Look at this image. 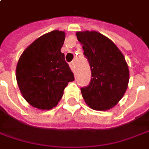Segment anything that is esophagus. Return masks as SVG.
Here are the masks:
<instances>
[{
	"mask_svg": "<svg viewBox=\"0 0 149 149\" xmlns=\"http://www.w3.org/2000/svg\"><path fill=\"white\" fill-rule=\"evenodd\" d=\"M69 67L70 68H71V70L74 72H75V63L74 62H72V63H69Z\"/></svg>",
	"mask_w": 149,
	"mask_h": 149,
	"instance_id": "1",
	"label": "esophagus"
}]
</instances>
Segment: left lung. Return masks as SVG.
<instances>
[{
	"label": "left lung",
	"mask_w": 149,
	"mask_h": 149,
	"mask_svg": "<svg viewBox=\"0 0 149 149\" xmlns=\"http://www.w3.org/2000/svg\"><path fill=\"white\" fill-rule=\"evenodd\" d=\"M76 35L91 70L90 83L81 88L82 97L92 110H110L128 87L130 71L125 58L116 44L97 31H79Z\"/></svg>",
	"instance_id": "left-lung-1"
}]
</instances>
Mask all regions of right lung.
Wrapping results in <instances>:
<instances>
[{
	"instance_id": "add662e5",
	"label": "right lung",
	"mask_w": 149,
	"mask_h": 149,
	"mask_svg": "<svg viewBox=\"0 0 149 149\" xmlns=\"http://www.w3.org/2000/svg\"><path fill=\"white\" fill-rule=\"evenodd\" d=\"M65 32L54 30L40 36L21 54L16 66V81L24 100L40 110L58 105L74 76L61 49Z\"/></svg>"
}]
</instances>
